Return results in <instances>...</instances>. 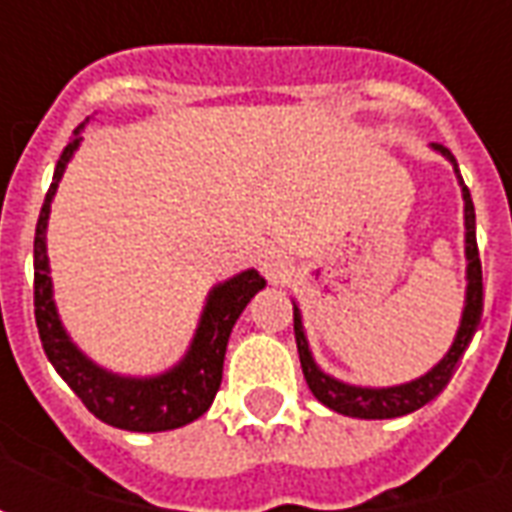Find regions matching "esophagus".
I'll return each mask as SVG.
<instances>
[{
    "instance_id": "obj_1",
    "label": "esophagus",
    "mask_w": 512,
    "mask_h": 512,
    "mask_svg": "<svg viewBox=\"0 0 512 512\" xmlns=\"http://www.w3.org/2000/svg\"><path fill=\"white\" fill-rule=\"evenodd\" d=\"M260 266H263V271H266L268 277H279V271H282V257L277 255V252H263L260 255Z\"/></svg>"
}]
</instances>
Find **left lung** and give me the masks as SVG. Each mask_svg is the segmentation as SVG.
Listing matches in <instances>:
<instances>
[{"label":"left lung","instance_id":"obj_1","mask_svg":"<svg viewBox=\"0 0 512 512\" xmlns=\"http://www.w3.org/2000/svg\"><path fill=\"white\" fill-rule=\"evenodd\" d=\"M436 153L447 158L455 169V178L461 183V197H463V249H466V299H463V312H461V326L455 332L450 351L441 356L439 365H433L425 376L406 381V384L397 386H356L345 384L340 378L323 373L315 356L307 343V334H304V321H301L299 304L293 301V332H296V348H299L301 370L307 378V386L312 389V395L321 400L323 406L332 408L337 414L356 419H395L406 417L411 411H417L425 403H430L433 397L439 395L444 386L450 384L455 365L461 362L463 351L472 343L474 332L480 326V315H483V268H480V252H477V233H474V202L472 194L466 189V183L461 178V169L458 161L452 156L450 150L444 145H430Z\"/></svg>","mask_w":512,"mask_h":512}]
</instances>
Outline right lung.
<instances>
[{
  "label": "right lung",
  "mask_w": 512,
  "mask_h": 512,
  "mask_svg": "<svg viewBox=\"0 0 512 512\" xmlns=\"http://www.w3.org/2000/svg\"><path fill=\"white\" fill-rule=\"evenodd\" d=\"M87 123L73 131L71 142L62 150L43 208H40L38 227H35V321H38L40 343L62 381L71 386L84 406L106 425L134 430V433H161V430L183 428L211 408L213 397L222 384L230 332L252 296L257 290L266 288V279L260 277L255 268H246L241 274L213 285L205 299V307H202L200 323L191 337L189 351L183 354L178 365H172L164 373L120 376V373L95 365L62 326L60 312L54 304L49 252H46L51 202H54L62 175H65V167L71 164L73 153L82 145V131Z\"/></svg>",
  "instance_id": "obj_1"
}]
</instances>
